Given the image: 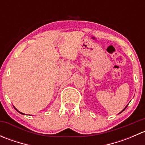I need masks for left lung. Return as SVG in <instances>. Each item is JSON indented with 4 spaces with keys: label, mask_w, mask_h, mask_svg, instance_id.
Segmentation results:
<instances>
[{
    "label": "left lung",
    "mask_w": 145,
    "mask_h": 145,
    "mask_svg": "<svg viewBox=\"0 0 145 145\" xmlns=\"http://www.w3.org/2000/svg\"><path fill=\"white\" fill-rule=\"evenodd\" d=\"M126 107H127V106H125V108H126ZM125 109H124L123 110V111H124V110H125ZM123 111H122V112H123Z\"/></svg>",
    "instance_id": "8db88e82"
}]
</instances>
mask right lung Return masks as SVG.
I'll return each instance as SVG.
<instances>
[{
	"instance_id": "obj_1",
	"label": "right lung",
	"mask_w": 145,
	"mask_h": 145,
	"mask_svg": "<svg viewBox=\"0 0 145 145\" xmlns=\"http://www.w3.org/2000/svg\"><path fill=\"white\" fill-rule=\"evenodd\" d=\"M16 110H17V109H16ZM18 112H19V111H18ZM20 113H21V112H20ZM22 114H23V113H21Z\"/></svg>"
}]
</instances>
